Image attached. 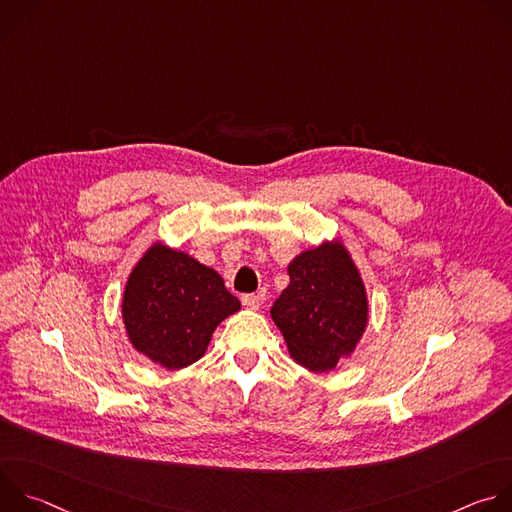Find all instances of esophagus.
I'll use <instances>...</instances> for the list:
<instances>
[{"label":"esophagus","instance_id":"34e87169","mask_svg":"<svg viewBox=\"0 0 512 512\" xmlns=\"http://www.w3.org/2000/svg\"><path fill=\"white\" fill-rule=\"evenodd\" d=\"M241 302H243V306L247 308V310H259V306H261V298L259 296H255V294H245V296H241Z\"/></svg>","mask_w":512,"mask_h":512}]
</instances>
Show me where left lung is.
<instances>
[{
    "instance_id": "left-lung-1",
    "label": "left lung",
    "mask_w": 512,
    "mask_h": 512,
    "mask_svg": "<svg viewBox=\"0 0 512 512\" xmlns=\"http://www.w3.org/2000/svg\"><path fill=\"white\" fill-rule=\"evenodd\" d=\"M289 285L271 308L289 356L312 373L350 358L369 324L362 275L340 239L302 251L287 267Z\"/></svg>"
}]
</instances>
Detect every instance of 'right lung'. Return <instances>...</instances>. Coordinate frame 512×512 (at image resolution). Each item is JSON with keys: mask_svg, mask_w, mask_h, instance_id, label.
I'll return each instance as SVG.
<instances>
[{"mask_svg": "<svg viewBox=\"0 0 512 512\" xmlns=\"http://www.w3.org/2000/svg\"><path fill=\"white\" fill-rule=\"evenodd\" d=\"M239 310L221 275L162 241L133 265L121 300L129 344L168 371L200 360L218 324Z\"/></svg>", "mask_w": 512, "mask_h": 512, "instance_id": "obj_1", "label": "right lung"}]
</instances>
